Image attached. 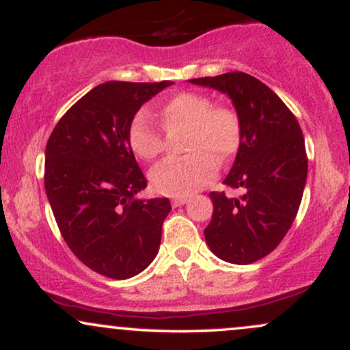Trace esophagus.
I'll return each instance as SVG.
<instances>
[{
	"mask_svg": "<svg viewBox=\"0 0 350 350\" xmlns=\"http://www.w3.org/2000/svg\"><path fill=\"white\" fill-rule=\"evenodd\" d=\"M187 198H176V199H172V206L174 207H180V206H184V204L187 202Z\"/></svg>",
	"mask_w": 350,
	"mask_h": 350,
	"instance_id": "obj_1",
	"label": "esophagus"
}]
</instances>
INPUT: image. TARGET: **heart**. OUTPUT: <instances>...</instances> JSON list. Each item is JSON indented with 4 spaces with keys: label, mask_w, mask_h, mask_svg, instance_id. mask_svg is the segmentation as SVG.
I'll return each instance as SVG.
<instances>
[{
    "label": "heart",
    "mask_w": 350,
    "mask_h": 350,
    "mask_svg": "<svg viewBox=\"0 0 350 350\" xmlns=\"http://www.w3.org/2000/svg\"><path fill=\"white\" fill-rule=\"evenodd\" d=\"M161 124L166 131L186 130L184 151L191 152L186 158L163 161L151 171L154 191L171 198H186L206 186L215 176V161L230 159L242 139L239 115L194 92H180L167 100L161 108ZM128 143L144 161L161 154L163 133L144 110L136 111L128 124Z\"/></svg>",
    "instance_id": "b5f03b06"
}]
</instances>
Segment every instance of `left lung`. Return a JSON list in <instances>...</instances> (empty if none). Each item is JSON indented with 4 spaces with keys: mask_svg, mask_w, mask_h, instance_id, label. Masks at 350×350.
Instances as JSON below:
<instances>
[{
    "mask_svg": "<svg viewBox=\"0 0 350 350\" xmlns=\"http://www.w3.org/2000/svg\"><path fill=\"white\" fill-rule=\"evenodd\" d=\"M234 103L242 126L239 152L224 184L242 187L239 199L211 192V224L204 230L214 255L228 263L258 262L290 230L308 176L304 136L296 116L270 87L245 72L191 79Z\"/></svg>",
    "mask_w": 350,
    "mask_h": 350,
    "instance_id": "1",
    "label": "left lung"
}]
</instances>
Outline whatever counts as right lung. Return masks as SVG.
Returning <instances> with one entry per match:
<instances>
[{"instance_id": "add662e5", "label": "right lung", "mask_w": 350, "mask_h": 350, "mask_svg": "<svg viewBox=\"0 0 350 350\" xmlns=\"http://www.w3.org/2000/svg\"><path fill=\"white\" fill-rule=\"evenodd\" d=\"M170 85L100 83L66 111L47 142L44 186L60 234L80 262L108 278L138 275L159 250L171 204L136 199L148 183L128 124Z\"/></svg>"}]
</instances>
